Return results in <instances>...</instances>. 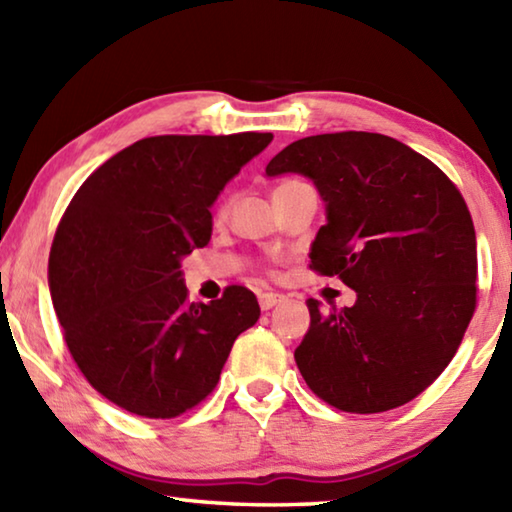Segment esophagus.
<instances>
[{
    "label": "esophagus",
    "mask_w": 512,
    "mask_h": 512,
    "mask_svg": "<svg viewBox=\"0 0 512 512\" xmlns=\"http://www.w3.org/2000/svg\"><path fill=\"white\" fill-rule=\"evenodd\" d=\"M282 300H284L282 293H259V307H262L264 311L273 309L275 305H280Z\"/></svg>",
    "instance_id": "1"
}]
</instances>
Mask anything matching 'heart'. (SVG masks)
<instances>
[{
    "label": "heart",
    "mask_w": 512,
    "mask_h": 512,
    "mask_svg": "<svg viewBox=\"0 0 512 512\" xmlns=\"http://www.w3.org/2000/svg\"><path fill=\"white\" fill-rule=\"evenodd\" d=\"M291 183H298V180H289V183H284V185H291ZM284 185H280V187H284Z\"/></svg>",
    "instance_id": "heart-1"
}]
</instances>
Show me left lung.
<instances>
[{
	"instance_id": "1",
	"label": "left lung",
	"mask_w": 512,
	"mask_h": 512,
	"mask_svg": "<svg viewBox=\"0 0 512 512\" xmlns=\"http://www.w3.org/2000/svg\"><path fill=\"white\" fill-rule=\"evenodd\" d=\"M309 178L325 203L311 268L339 275L352 307L307 300L296 363L320 400L381 413L433 384L476 305V235L463 196L436 164L379 133H327L289 144L266 176Z\"/></svg>"
}]
</instances>
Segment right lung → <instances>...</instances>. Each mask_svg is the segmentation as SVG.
<instances>
[{
    "label": "right lung",
    "mask_w": 512,
    "mask_h": 512,
    "mask_svg": "<svg viewBox=\"0 0 512 512\" xmlns=\"http://www.w3.org/2000/svg\"><path fill=\"white\" fill-rule=\"evenodd\" d=\"M271 133L158 135L126 146L85 180L60 219L49 291L76 366L97 391L144 418H176L219 381L253 291L187 302L180 266L212 237L223 187Z\"/></svg>",
    "instance_id": "obj_1"
}]
</instances>
